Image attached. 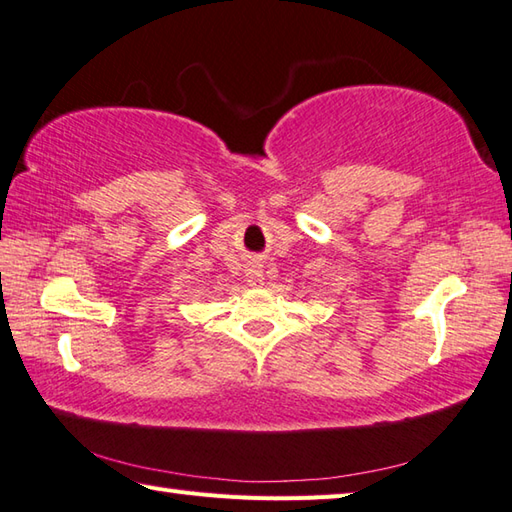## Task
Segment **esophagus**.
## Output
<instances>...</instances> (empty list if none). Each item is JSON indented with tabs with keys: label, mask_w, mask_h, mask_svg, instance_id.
Masks as SVG:
<instances>
[{
	"label": "esophagus",
	"mask_w": 512,
	"mask_h": 512,
	"mask_svg": "<svg viewBox=\"0 0 512 512\" xmlns=\"http://www.w3.org/2000/svg\"><path fill=\"white\" fill-rule=\"evenodd\" d=\"M246 282L250 286H259V284L264 282V268H262V264H257V262H250L248 264V268H246Z\"/></svg>",
	"instance_id": "obj_1"
}]
</instances>
